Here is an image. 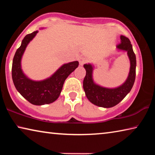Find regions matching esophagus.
Wrapping results in <instances>:
<instances>
[{
    "mask_svg": "<svg viewBox=\"0 0 155 155\" xmlns=\"http://www.w3.org/2000/svg\"><path fill=\"white\" fill-rule=\"evenodd\" d=\"M86 62H87V59L84 58V57H81V58L79 59V64L80 65H81V66L85 64Z\"/></svg>",
    "mask_w": 155,
    "mask_h": 155,
    "instance_id": "obj_1",
    "label": "esophagus"
}]
</instances>
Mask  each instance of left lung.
Returning a JSON list of instances; mask_svg holds the SVG:
<instances>
[{
	"instance_id": "1",
	"label": "left lung",
	"mask_w": 155,
	"mask_h": 155,
	"mask_svg": "<svg viewBox=\"0 0 155 155\" xmlns=\"http://www.w3.org/2000/svg\"><path fill=\"white\" fill-rule=\"evenodd\" d=\"M121 43L117 45V48L127 52L130 60V72L127 79L122 85L115 88H107L97 85L93 80L94 66L90 64L83 65L86 75L83 80V89L87 99L96 106L110 108L122 101L130 92L135 80L136 57L133 52L132 44L129 39L124 35L120 36Z\"/></svg>"
}]
</instances>
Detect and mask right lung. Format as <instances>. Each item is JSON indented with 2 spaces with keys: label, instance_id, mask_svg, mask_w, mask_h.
Wrapping results in <instances>:
<instances>
[{
  "label": "right lung",
  "instance_id": "1",
  "mask_svg": "<svg viewBox=\"0 0 155 155\" xmlns=\"http://www.w3.org/2000/svg\"><path fill=\"white\" fill-rule=\"evenodd\" d=\"M38 33V31H36L28 34L22 40L13 59L12 74L18 92L31 104L43 105L53 103L59 98L65 80L78 67V61L64 64L51 77L43 81H35L28 78L21 68V59L28 43Z\"/></svg>",
  "mask_w": 155,
  "mask_h": 155
}]
</instances>
